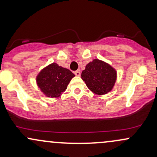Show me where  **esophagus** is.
<instances>
[{
	"label": "esophagus",
	"instance_id": "34e87169",
	"mask_svg": "<svg viewBox=\"0 0 157 157\" xmlns=\"http://www.w3.org/2000/svg\"><path fill=\"white\" fill-rule=\"evenodd\" d=\"M75 75H76V76H77V77H79L80 75V71H79V70H77V71H75Z\"/></svg>",
	"mask_w": 157,
	"mask_h": 157
}]
</instances>
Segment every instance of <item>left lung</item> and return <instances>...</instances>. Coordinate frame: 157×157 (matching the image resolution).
Here are the masks:
<instances>
[{
	"label": "left lung",
	"mask_w": 157,
	"mask_h": 157,
	"mask_svg": "<svg viewBox=\"0 0 157 157\" xmlns=\"http://www.w3.org/2000/svg\"><path fill=\"white\" fill-rule=\"evenodd\" d=\"M81 78L92 92L102 95L113 89L117 72L109 64L95 59L86 65V69L81 74Z\"/></svg>",
	"instance_id": "8db88e82"
}]
</instances>
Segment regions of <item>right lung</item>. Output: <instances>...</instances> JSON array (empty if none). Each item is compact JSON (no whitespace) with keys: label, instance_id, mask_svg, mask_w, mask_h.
<instances>
[{"label":"right lung","instance_id":"obj_1","mask_svg":"<svg viewBox=\"0 0 157 157\" xmlns=\"http://www.w3.org/2000/svg\"><path fill=\"white\" fill-rule=\"evenodd\" d=\"M75 75L68 68L57 63L50 64L37 77V83L42 92L47 97H58L67 89V86Z\"/></svg>","mask_w":157,"mask_h":157}]
</instances>
